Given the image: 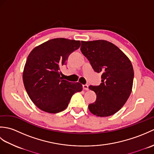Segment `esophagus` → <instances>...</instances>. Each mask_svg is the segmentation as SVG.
<instances>
[{
    "instance_id": "obj_1",
    "label": "esophagus",
    "mask_w": 154,
    "mask_h": 154,
    "mask_svg": "<svg viewBox=\"0 0 154 154\" xmlns=\"http://www.w3.org/2000/svg\"><path fill=\"white\" fill-rule=\"evenodd\" d=\"M83 89L85 90V91H88V90L89 89V86H88L87 85H83Z\"/></svg>"
}]
</instances>
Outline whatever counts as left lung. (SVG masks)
Listing matches in <instances>:
<instances>
[{
  "mask_svg": "<svg viewBox=\"0 0 154 154\" xmlns=\"http://www.w3.org/2000/svg\"><path fill=\"white\" fill-rule=\"evenodd\" d=\"M81 51L94 71L101 73L99 86L89 87L97 94L89 105L94 115H113L126 103L132 92L134 69L131 61L116 45L106 40L81 41Z\"/></svg>",
  "mask_w": 154,
  "mask_h": 154,
  "instance_id": "1",
  "label": "left lung"
}]
</instances>
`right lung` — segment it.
<instances>
[{
	"label": "right lung",
	"mask_w": 154,
	"mask_h": 154,
	"mask_svg": "<svg viewBox=\"0 0 154 154\" xmlns=\"http://www.w3.org/2000/svg\"><path fill=\"white\" fill-rule=\"evenodd\" d=\"M80 45L79 40L54 38L34 48L28 55L23 82L29 97L40 110L51 114L61 112L73 94L82 91L81 83L69 82L60 75V67Z\"/></svg>",
	"instance_id": "right-lung-1"
}]
</instances>
